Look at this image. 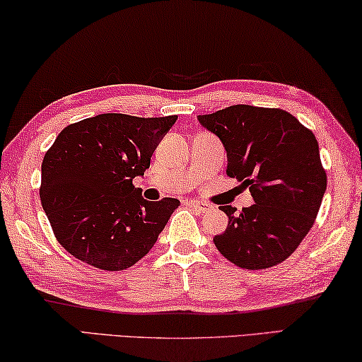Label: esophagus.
Returning <instances> with one entry per match:
<instances>
[{
	"instance_id": "obj_1",
	"label": "esophagus",
	"mask_w": 362,
	"mask_h": 362,
	"mask_svg": "<svg viewBox=\"0 0 362 362\" xmlns=\"http://www.w3.org/2000/svg\"><path fill=\"white\" fill-rule=\"evenodd\" d=\"M187 205L191 206V208H194V210H195V211H199V213H208V211H211V210H213V206H211L210 204H205V202L189 200V202H187Z\"/></svg>"
}]
</instances>
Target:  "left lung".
I'll return each instance as SVG.
<instances>
[{
  "mask_svg": "<svg viewBox=\"0 0 362 362\" xmlns=\"http://www.w3.org/2000/svg\"><path fill=\"white\" fill-rule=\"evenodd\" d=\"M227 152V175L237 177L255 205L221 206L227 229L213 238L218 251L242 269H269L296 251L312 229L327 176L312 130L278 107L233 105L199 116Z\"/></svg>",
  "mask_w": 362,
  "mask_h": 362,
  "instance_id": "left-lung-1",
  "label": "left lung"
}]
</instances>
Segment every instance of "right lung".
<instances>
[{
    "mask_svg": "<svg viewBox=\"0 0 362 362\" xmlns=\"http://www.w3.org/2000/svg\"><path fill=\"white\" fill-rule=\"evenodd\" d=\"M177 116L98 114L65 127L41 167V205L69 255L101 270H125L144 257L180 200H144L133 177Z\"/></svg>",
    "mask_w": 362,
    "mask_h": 362,
    "instance_id": "obj_1",
    "label": "right lung"
}]
</instances>
